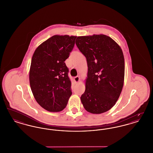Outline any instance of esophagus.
<instances>
[{"label": "esophagus", "mask_w": 153, "mask_h": 153, "mask_svg": "<svg viewBox=\"0 0 153 153\" xmlns=\"http://www.w3.org/2000/svg\"><path fill=\"white\" fill-rule=\"evenodd\" d=\"M74 81H75L76 83H78V82H79V81H80V77H79V76H76V77H74Z\"/></svg>", "instance_id": "obj_1"}]
</instances>
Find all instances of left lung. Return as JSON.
Listing matches in <instances>:
<instances>
[{
  "label": "left lung",
  "instance_id": "8db88e82",
  "mask_svg": "<svg viewBox=\"0 0 153 153\" xmlns=\"http://www.w3.org/2000/svg\"><path fill=\"white\" fill-rule=\"evenodd\" d=\"M76 44L87 61L85 91L80 98L83 107L91 114L105 112L115 104L123 87L122 50L104 34L78 36Z\"/></svg>",
  "mask_w": 153,
  "mask_h": 153
}]
</instances>
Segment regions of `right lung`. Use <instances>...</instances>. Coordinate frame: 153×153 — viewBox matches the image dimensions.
<instances>
[{
  "instance_id": "1",
  "label": "right lung",
  "mask_w": 153,
  "mask_h": 153,
  "mask_svg": "<svg viewBox=\"0 0 153 153\" xmlns=\"http://www.w3.org/2000/svg\"><path fill=\"white\" fill-rule=\"evenodd\" d=\"M76 36L55 35L38 46L30 68V88L36 102L49 112H59L68 104L71 91L69 69L64 62Z\"/></svg>"
}]
</instances>
